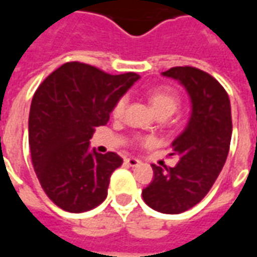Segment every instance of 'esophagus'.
Wrapping results in <instances>:
<instances>
[{"label":"esophagus","mask_w":257,"mask_h":257,"mask_svg":"<svg viewBox=\"0 0 257 257\" xmlns=\"http://www.w3.org/2000/svg\"><path fill=\"white\" fill-rule=\"evenodd\" d=\"M125 162L128 164L129 167H138V165H140V161L138 158H126Z\"/></svg>","instance_id":"34e87169"}]
</instances>
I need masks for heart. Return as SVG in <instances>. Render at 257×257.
Here are the masks:
<instances>
[{
    "label": "heart",
    "mask_w": 257,
    "mask_h": 257,
    "mask_svg": "<svg viewBox=\"0 0 257 257\" xmlns=\"http://www.w3.org/2000/svg\"><path fill=\"white\" fill-rule=\"evenodd\" d=\"M149 100H150L151 106L160 117H169L171 114H173L178 110L179 104H180V97H179L178 92L173 90L172 88H168V86H157V88L150 89ZM126 103H128V99L125 96L118 97L117 101L112 106V117H122L125 108H126ZM142 143L143 145H151L153 139L151 138H145L142 140Z\"/></svg>",
    "instance_id": "obj_1"
}]
</instances>
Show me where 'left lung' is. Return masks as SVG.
Here are the masks:
<instances>
[{"label": "left lung", "instance_id": "obj_1", "mask_svg": "<svg viewBox=\"0 0 257 257\" xmlns=\"http://www.w3.org/2000/svg\"><path fill=\"white\" fill-rule=\"evenodd\" d=\"M162 75L186 88L191 115L172 142V156H179L176 167L153 164L154 178L142 195L154 210L176 215L198 204L224 167L231 142V106L219 81L199 68L172 67Z\"/></svg>", "mask_w": 257, "mask_h": 257}]
</instances>
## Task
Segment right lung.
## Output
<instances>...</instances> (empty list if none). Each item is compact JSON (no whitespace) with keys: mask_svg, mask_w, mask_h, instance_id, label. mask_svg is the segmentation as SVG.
Returning <instances> with one entry per match:
<instances>
[{"mask_svg":"<svg viewBox=\"0 0 257 257\" xmlns=\"http://www.w3.org/2000/svg\"><path fill=\"white\" fill-rule=\"evenodd\" d=\"M139 78L136 73L111 75L68 62L36 90L29 115L31 161L42 190L59 208L81 213L106 199L110 176L122 158L111 151L90 153L89 140Z\"/></svg>","mask_w":257,"mask_h":257,"instance_id":"right-lung-1","label":"right lung"}]
</instances>
